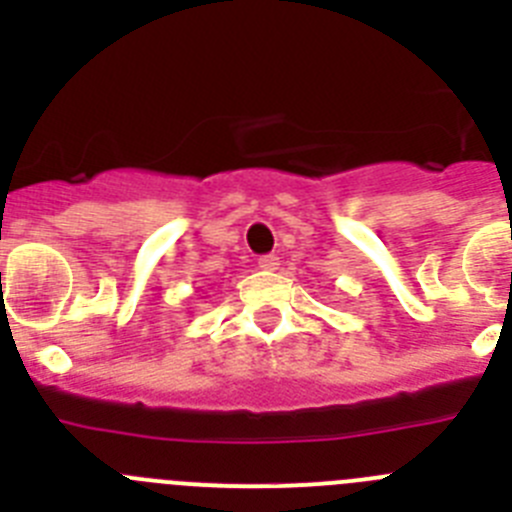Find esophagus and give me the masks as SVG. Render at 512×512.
<instances>
[{"instance_id":"obj_1","label":"esophagus","mask_w":512,"mask_h":512,"mask_svg":"<svg viewBox=\"0 0 512 512\" xmlns=\"http://www.w3.org/2000/svg\"><path fill=\"white\" fill-rule=\"evenodd\" d=\"M259 269L277 271L279 269V259L274 256V253H266V256H261V259H259Z\"/></svg>"}]
</instances>
